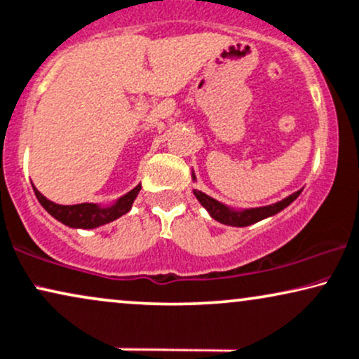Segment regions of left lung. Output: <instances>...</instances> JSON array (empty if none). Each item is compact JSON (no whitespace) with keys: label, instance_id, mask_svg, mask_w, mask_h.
<instances>
[{"label":"left lung","instance_id":"1","mask_svg":"<svg viewBox=\"0 0 359 359\" xmlns=\"http://www.w3.org/2000/svg\"><path fill=\"white\" fill-rule=\"evenodd\" d=\"M194 194L195 197H197V201L207 208L208 213H210L217 222H220V224H225V225H232V226H247V225L257 224V222L266 219V217L275 215V213H278L280 210H283L285 207H288L290 203H292L294 198L302 194V190H298V192L292 194L290 197L283 198L281 202L273 203V205L250 208V210H243V212L230 210V208L222 205L220 202L213 201L212 197H208V195L201 192V190H194Z\"/></svg>","mask_w":359,"mask_h":359}]
</instances>
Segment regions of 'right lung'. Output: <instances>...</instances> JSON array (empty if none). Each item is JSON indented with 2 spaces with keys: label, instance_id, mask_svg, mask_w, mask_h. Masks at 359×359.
Masks as SVG:
<instances>
[{
  "label": "right lung",
  "instance_id": "obj_1",
  "mask_svg": "<svg viewBox=\"0 0 359 359\" xmlns=\"http://www.w3.org/2000/svg\"><path fill=\"white\" fill-rule=\"evenodd\" d=\"M34 189L36 197L41 205H43L46 210L51 213L54 219L67 226H74V229H96L99 225L109 224V222L119 219V217L124 215L130 210L133 203L137 197L140 185L130 190L129 194H126L124 197H121L119 201L116 202V205L101 208L97 207L96 203H78V205H57L51 201H48L43 194L39 192L38 189Z\"/></svg>",
  "mask_w": 359,
  "mask_h": 359
}]
</instances>
